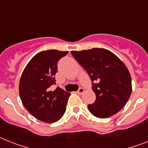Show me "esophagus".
<instances>
[{
  "label": "esophagus",
  "instance_id": "esophagus-1",
  "mask_svg": "<svg viewBox=\"0 0 148 148\" xmlns=\"http://www.w3.org/2000/svg\"><path fill=\"white\" fill-rule=\"evenodd\" d=\"M84 92V88H80V89H78L77 92V93H78V94H80V95H81V94H83V93Z\"/></svg>",
  "mask_w": 148,
  "mask_h": 148
}]
</instances>
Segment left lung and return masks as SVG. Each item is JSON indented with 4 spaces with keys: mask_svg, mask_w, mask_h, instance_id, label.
<instances>
[{
    "mask_svg": "<svg viewBox=\"0 0 148 148\" xmlns=\"http://www.w3.org/2000/svg\"><path fill=\"white\" fill-rule=\"evenodd\" d=\"M87 71L96 95L95 102L88 105L92 115L108 118L126 105L132 93L130 71L122 61L103 48L71 52Z\"/></svg>",
    "mask_w": 148,
    "mask_h": 148,
    "instance_id": "1",
    "label": "left lung"
}]
</instances>
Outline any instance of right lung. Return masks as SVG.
<instances>
[{
	"label": "right lung",
	"instance_id": "right-lung-1",
	"mask_svg": "<svg viewBox=\"0 0 148 148\" xmlns=\"http://www.w3.org/2000/svg\"><path fill=\"white\" fill-rule=\"evenodd\" d=\"M68 51L49 49L36 54L25 68L19 81V95L24 107L30 114L43 122L52 123L64 115L71 93L55 84L57 63Z\"/></svg>",
	"mask_w": 148,
	"mask_h": 148
}]
</instances>
